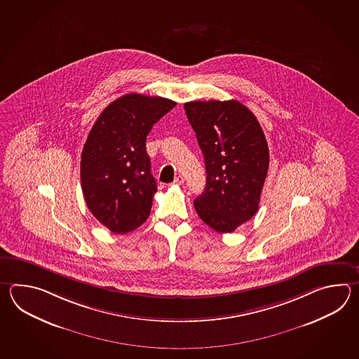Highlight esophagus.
Masks as SVG:
<instances>
[{
    "label": "esophagus",
    "instance_id": "obj_1",
    "mask_svg": "<svg viewBox=\"0 0 359 359\" xmlns=\"http://www.w3.org/2000/svg\"><path fill=\"white\" fill-rule=\"evenodd\" d=\"M175 183L176 184H183L184 183V178L182 176H177L176 180H175Z\"/></svg>",
    "mask_w": 359,
    "mask_h": 359
}]
</instances>
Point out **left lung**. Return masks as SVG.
Wrapping results in <instances>:
<instances>
[{"label":"left lung","mask_w":359,"mask_h":359,"mask_svg":"<svg viewBox=\"0 0 359 359\" xmlns=\"http://www.w3.org/2000/svg\"><path fill=\"white\" fill-rule=\"evenodd\" d=\"M184 110L205 161L196 213L217 232H233L258 212L269 165L266 136L255 115L236 100L191 101Z\"/></svg>","instance_id":"8db88e82"}]
</instances>
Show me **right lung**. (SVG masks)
<instances>
[{"instance_id":"add662e5","label":"right lung","mask_w":359,"mask_h":359,"mask_svg":"<svg viewBox=\"0 0 359 359\" xmlns=\"http://www.w3.org/2000/svg\"><path fill=\"white\" fill-rule=\"evenodd\" d=\"M177 102L128 93L109 104L93 124L81 156V184L93 217L114 233L140 227L158 191L146 153L154 124Z\"/></svg>"}]
</instances>
